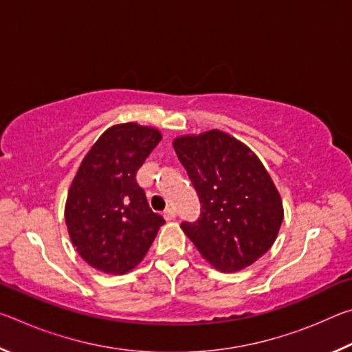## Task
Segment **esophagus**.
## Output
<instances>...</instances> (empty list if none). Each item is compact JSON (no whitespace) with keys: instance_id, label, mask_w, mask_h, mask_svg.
<instances>
[{"instance_id":"esophagus-1","label":"esophagus","mask_w":352,"mask_h":352,"mask_svg":"<svg viewBox=\"0 0 352 352\" xmlns=\"http://www.w3.org/2000/svg\"><path fill=\"white\" fill-rule=\"evenodd\" d=\"M163 217L166 220H174L175 219V210H174V208H166V210L163 211Z\"/></svg>"}]
</instances>
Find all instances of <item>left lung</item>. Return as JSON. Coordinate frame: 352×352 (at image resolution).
I'll return each instance as SVG.
<instances>
[{
  "mask_svg": "<svg viewBox=\"0 0 352 352\" xmlns=\"http://www.w3.org/2000/svg\"><path fill=\"white\" fill-rule=\"evenodd\" d=\"M174 148L201 205L195 222L182 223L184 234L219 270L252 265L269 252L284 219L281 195L264 164L220 130L178 136Z\"/></svg>",
  "mask_w": 352,
  "mask_h": 352,
  "instance_id": "8db88e82",
  "label": "left lung"
}]
</instances>
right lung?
Returning a JSON list of instances; mask_svg holds the SVG:
<instances>
[{
	"label": "right lung",
	"instance_id": "obj_1",
	"mask_svg": "<svg viewBox=\"0 0 352 352\" xmlns=\"http://www.w3.org/2000/svg\"><path fill=\"white\" fill-rule=\"evenodd\" d=\"M162 133L136 122L107 129L82 160L71 183L65 220L82 259L124 275L144 259L164 219L153 212L136 172Z\"/></svg>",
	"mask_w": 352,
	"mask_h": 352
}]
</instances>
